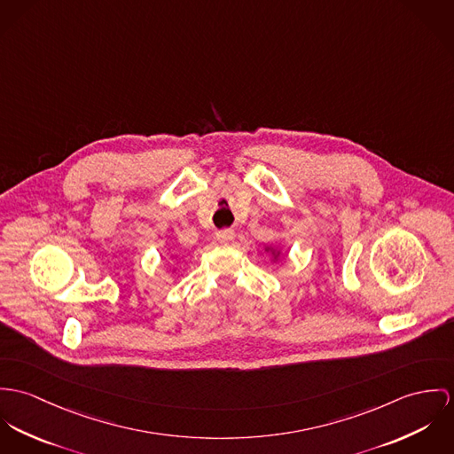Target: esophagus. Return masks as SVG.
<instances>
[{
  "label": "esophagus",
  "instance_id": "esophagus-1",
  "mask_svg": "<svg viewBox=\"0 0 454 454\" xmlns=\"http://www.w3.org/2000/svg\"><path fill=\"white\" fill-rule=\"evenodd\" d=\"M215 239H217V242H221V244H230V242L235 239V231L230 230V228L219 230V231L215 233Z\"/></svg>",
  "mask_w": 454,
  "mask_h": 454
}]
</instances>
